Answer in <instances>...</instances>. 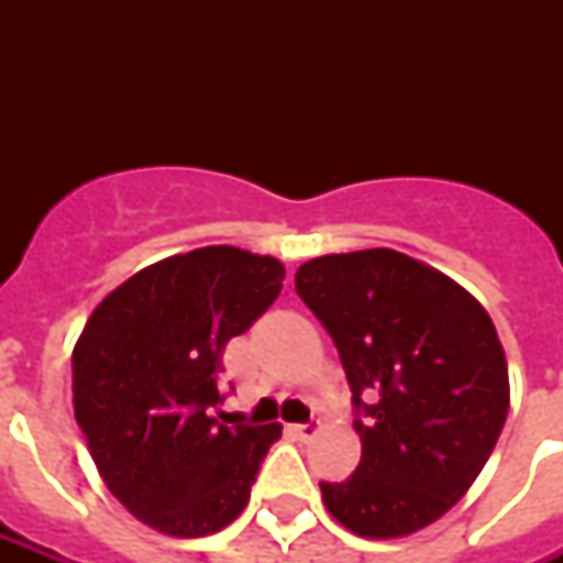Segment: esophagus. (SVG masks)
<instances>
[{"label": "esophagus", "mask_w": 563, "mask_h": 563, "mask_svg": "<svg viewBox=\"0 0 563 563\" xmlns=\"http://www.w3.org/2000/svg\"><path fill=\"white\" fill-rule=\"evenodd\" d=\"M289 432L298 438V441H312V438L318 435V423H291Z\"/></svg>", "instance_id": "esophagus-1"}]
</instances>
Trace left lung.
Returning a JSON list of instances; mask_svg holds the SVG:
<instances>
[{
  "instance_id": "1",
  "label": "left lung",
  "mask_w": 563,
  "mask_h": 563,
  "mask_svg": "<svg viewBox=\"0 0 563 563\" xmlns=\"http://www.w3.org/2000/svg\"><path fill=\"white\" fill-rule=\"evenodd\" d=\"M295 289L333 335L353 391L362 462L321 482L327 511L362 538H402L467 494L508 415L494 321L446 274L371 247L309 260Z\"/></svg>"
}]
</instances>
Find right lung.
Segmentation results:
<instances>
[{"label":"right lung","mask_w":563,"mask_h":563,"mask_svg":"<svg viewBox=\"0 0 563 563\" xmlns=\"http://www.w3.org/2000/svg\"><path fill=\"white\" fill-rule=\"evenodd\" d=\"M274 256L210 245L128 277L73 351V406L101 479L172 538L233 523L280 423L221 427V353L283 289Z\"/></svg>","instance_id":"obj_1"}]
</instances>
